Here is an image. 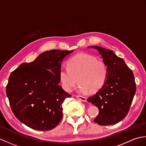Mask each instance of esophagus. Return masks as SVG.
<instances>
[{"instance_id": "esophagus-1", "label": "esophagus", "mask_w": 146, "mask_h": 146, "mask_svg": "<svg viewBox=\"0 0 146 146\" xmlns=\"http://www.w3.org/2000/svg\"><path fill=\"white\" fill-rule=\"evenodd\" d=\"M76 97L79 99L80 100H82L83 102H86V98L84 97H83V96H80V95H76Z\"/></svg>"}]
</instances>
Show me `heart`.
Wrapping results in <instances>:
<instances>
[{
    "instance_id": "1",
    "label": "heart",
    "mask_w": 146,
    "mask_h": 146,
    "mask_svg": "<svg viewBox=\"0 0 146 146\" xmlns=\"http://www.w3.org/2000/svg\"><path fill=\"white\" fill-rule=\"evenodd\" d=\"M106 65L98 59L87 53H80L71 57L67 66H61L59 76L63 88L72 90L78 81V90L82 94L96 93L104 87L108 79Z\"/></svg>"
}]
</instances>
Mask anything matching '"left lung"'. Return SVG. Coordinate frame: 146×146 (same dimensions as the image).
Returning <instances> with one entry per match:
<instances>
[{
    "mask_svg": "<svg viewBox=\"0 0 146 146\" xmlns=\"http://www.w3.org/2000/svg\"><path fill=\"white\" fill-rule=\"evenodd\" d=\"M91 48L98 50L103 58L108 75L104 87L87 100L98 108L95 123L100 125L115 124L124 119L132 104L136 91L134 74L124 60L112 51L100 46Z\"/></svg>",
    "mask_w": 146,
    "mask_h": 146,
    "instance_id": "obj_1",
    "label": "left lung"
}]
</instances>
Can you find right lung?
I'll list each match as a JSON object with an SVG mask.
<instances>
[{
  "label": "right lung",
  "instance_id": "1",
  "mask_svg": "<svg viewBox=\"0 0 146 146\" xmlns=\"http://www.w3.org/2000/svg\"><path fill=\"white\" fill-rule=\"evenodd\" d=\"M73 50L53 49L31 63H23L11 73L6 94L12 112L29 127L49 131L63 117L62 104L71 95L62 89L59 72L61 62Z\"/></svg>",
  "mask_w": 146,
  "mask_h": 146
}]
</instances>
